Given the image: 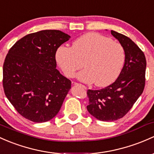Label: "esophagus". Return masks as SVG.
<instances>
[{
	"label": "esophagus",
	"mask_w": 154,
	"mask_h": 154,
	"mask_svg": "<svg viewBox=\"0 0 154 154\" xmlns=\"http://www.w3.org/2000/svg\"><path fill=\"white\" fill-rule=\"evenodd\" d=\"M73 84H74V85H75V86H82V87H84V88H85V87H84V86L82 85V84H79V83H76V82H74Z\"/></svg>",
	"instance_id": "esophagus-1"
}]
</instances>
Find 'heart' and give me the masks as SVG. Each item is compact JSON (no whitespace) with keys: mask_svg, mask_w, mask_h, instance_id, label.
I'll return each instance as SVG.
<instances>
[{"mask_svg":"<svg viewBox=\"0 0 154 154\" xmlns=\"http://www.w3.org/2000/svg\"><path fill=\"white\" fill-rule=\"evenodd\" d=\"M56 59L67 77H73L84 63L85 68L77 75L79 80L106 87L120 75L125 63V52L121 44L111 38L89 32L75 39L71 47L58 48Z\"/></svg>","mask_w":154,"mask_h":154,"instance_id":"b5f03b06","label":"heart"}]
</instances>
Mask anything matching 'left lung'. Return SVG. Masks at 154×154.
I'll list each match as a JSON object with an SVG mask.
<instances>
[{
  "instance_id": "left-lung-1",
  "label": "left lung",
  "mask_w": 154,
  "mask_h": 154,
  "mask_svg": "<svg viewBox=\"0 0 154 154\" xmlns=\"http://www.w3.org/2000/svg\"><path fill=\"white\" fill-rule=\"evenodd\" d=\"M123 46L125 61L115 82L98 90H88L90 115L101 121H115L129 112L143 93L145 84L146 59L143 51L130 38L111 31Z\"/></svg>"
}]
</instances>
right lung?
I'll return each instance as SVG.
<instances>
[{
  "label": "right lung",
  "mask_w": 154,
  "mask_h": 154,
  "mask_svg": "<svg viewBox=\"0 0 154 154\" xmlns=\"http://www.w3.org/2000/svg\"><path fill=\"white\" fill-rule=\"evenodd\" d=\"M59 30L25 36L9 49L3 67L4 93L16 111L34 123L54 118L71 89V82L56 69V52L69 40Z\"/></svg>",
  "instance_id": "1"
}]
</instances>
